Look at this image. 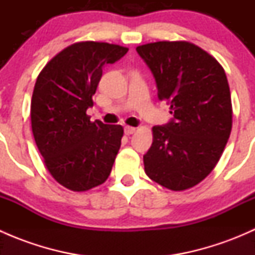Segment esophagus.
I'll use <instances>...</instances> for the list:
<instances>
[{"mask_svg": "<svg viewBox=\"0 0 255 255\" xmlns=\"http://www.w3.org/2000/svg\"><path fill=\"white\" fill-rule=\"evenodd\" d=\"M135 130H137V128H134V127H129V126H126V127H125V133L127 135L133 134V133H134Z\"/></svg>", "mask_w": 255, "mask_h": 255, "instance_id": "34e87169", "label": "esophagus"}]
</instances>
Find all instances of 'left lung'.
<instances>
[{"mask_svg": "<svg viewBox=\"0 0 255 255\" xmlns=\"http://www.w3.org/2000/svg\"><path fill=\"white\" fill-rule=\"evenodd\" d=\"M153 74L160 101L174 117L153 127L143 155L153 181L174 191L190 189L220 160L232 129V102L225 70L189 42H156L137 47Z\"/></svg>", "mask_w": 255, "mask_h": 255, "instance_id": "obj_1", "label": "left lung"}]
</instances>
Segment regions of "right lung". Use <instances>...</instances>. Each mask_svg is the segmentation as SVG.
<instances>
[{
	"mask_svg": "<svg viewBox=\"0 0 255 255\" xmlns=\"http://www.w3.org/2000/svg\"><path fill=\"white\" fill-rule=\"evenodd\" d=\"M128 49L99 42L75 43L56 54L35 81L30 120L35 144L51 176L73 191H86L110 176L123 128L90 121L86 110L102 68Z\"/></svg>",
	"mask_w": 255,
	"mask_h": 255,
	"instance_id": "right-lung-1",
	"label": "right lung"
}]
</instances>
